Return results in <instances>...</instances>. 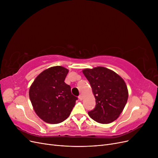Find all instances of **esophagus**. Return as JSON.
Here are the masks:
<instances>
[{
	"label": "esophagus",
	"instance_id": "esophagus-1",
	"mask_svg": "<svg viewBox=\"0 0 158 158\" xmlns=\"http://www.w3.org/2000/svg\"><path fill=\"white\" fill-rule=\"evenodd\" d=\"M78 98H79V99L80 100V101H82V100L83 99V95H82V94H80V95H79Z\"/></svg>",
	"mask_w": 158,
	"mask_h": 158
}]
</instances>
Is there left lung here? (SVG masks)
I'll return each mask as SVG.
<instances>
[{"label":"left lung","instance_id":"8db88e82","mask_svg":"<svg viewBox=\"0 0 158 158\" xmlns=\"http://www.w3.org/2000/svg\"><path fill=\"white\" fill-rule=\"evenodd\" d=\"M82 73L89 81L96 102L94 109L88 112L89 116L102 124L115 121L128 98L125 81L114 71L103 66L85 69Z\"/></svg>","mask_w":158,"mask_h":158}]
</instances>
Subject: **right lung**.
<instances>
[{"instance_id": "obj_1", "label": "right lung", "mask_w": 158, "mask_h": 158, "mask_svg": "<svg viewBox=\"0 0 158 158\" xmlns=\"http://www.w3.org/2000/svg\"><path fill=\"white\" fill-rule=\"evenodd\" d=\"M69 70L56 66L44 70L31 85L29 96L33 109L43 121L57 124L67 118L78 98L64 82Z\"/></svg>"}]
</instances>
